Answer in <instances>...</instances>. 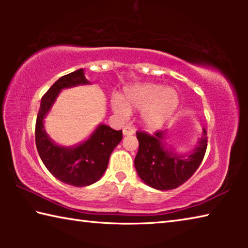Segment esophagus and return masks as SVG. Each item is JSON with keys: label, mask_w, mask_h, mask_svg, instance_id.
Wrapping results in <instances>:
<instances>
[{"label": "esophagus", "mask_w": 248, "mask_h": 248, "mask_svg": "<svg viewBox=\"0 0 248 248\" xmlns=\"http://www.w3.org/2000/svg\"><path fill=\"white\" fill-rule=\"evenodd\" d=\"M134 132H136V130H134V128H132L131 125H125L123 129L124 136H130V134H133Z\"/></svg>", "instance_id": "obj_1"}]
</instances>
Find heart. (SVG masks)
<instances>
[{"instance_id":"heart-1","label":"heart","mask_w":248,"mask_h":248,"mask_svg":"<svg viewBox=\"0 0 248 248\" xmlns=\"http://www.w3.org/2000/svg\"><path fill=\"white\" fill-rule=\"evenodd\" d=\"M110 105L116 115L125 118L131 110H141V123L150 130L165 125L177 110L178 93L171 87L156 83L136 84L124 89L123 95H114Z\"/></svg>"}]
</instances>
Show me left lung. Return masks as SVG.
Returning <instances> with one entry per match:
<instances>
[{"label": "left lung", "instance_id": "obj_1", "mask_svg": "<svg viewBox=\"0 0 248 248\" xmlns=\"http://www.w3.org/2000/svg\"><path fill=\"white\" fill-rule=\"evenodd\" d=\"M207 132L188 154H178L166 145V131L154 134L137 131L139 150L134 166L139 177L157 190H170L187 182L202 162L207 150Z\"/></svg>", "mask_w": 248, "mask_h": 248}]
</instances>
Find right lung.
<instances>
[{"mask_svg": "<svg viewBox=\"0 0 248 248\" xmlns=\"http://www.w3.org/2000/svg\"><path fill=\"white\" fill-rule=\"evenodd\" d=\"M90 84L84 70L79 69L58 79L41 98L37 115L35 139L41 161L47 170L60 182L75 187H85L102 177L108 166L112 151L123 139V130L99 124L89 139L78 145H59L50 139L45 130L44 119L62 90Z\"/></svg>", "mask_w": 248, "mask_h": 248, "instance_id": "add662e5", "label": "right lung"}]
</instances>
